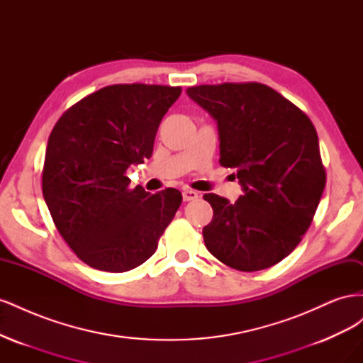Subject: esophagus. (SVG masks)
Returning <instances> with one entry per match:
<instances>
[{"mask_svg": "<svg viewBox=\"0 0 363 363\" xmlns=\"http://www.w3.org/2000/svg\"><path fill=\"white\" fill-rule=\"evenodd\" d=\"M182 195H183V201H194L199 199V192H195L192 189H183Z\"/></svg>", "mask_w": 363, "mask_h": 363, "instance_id": "1", "label": "esophagus"}]
</instances>
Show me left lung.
<instances>
[{"mask_svg": "<svg viewBox=\"0 0 363 363\" xmlns=\"http://www.w3.org/2000/svg\"><path fill=\"white\" fill-rule=\"evenodd\" d=\"M186 94L218 125L219 163L235 168L244 195L206 194L213 218L207 250L238 271L276 265L300 244L324 192L325 171L312 121L269 86L224 83Z\"/></svg>", "mask_w": 363, "mask_h": 363, "instance_id": "left-lung-1", "label": "left lung"}]
</instances>
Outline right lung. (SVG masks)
Listing matches in <instances>:
<instances>
[{"label":"right lung","mask_w":363,"mask_h":363,"mask_svg":"<svg viewBox=\"0 0 363 363\" xmlns=\"http://www.w3.org/2000/svg\"><path fill=\"white\" fill-rule=\"evenodd\" d=\"M182 87L113 84L65 112L48 138L42 192L59 233L86 265H142L182 204V194L128 189L125 171L150 159L162 118Z\"/></svg>","instance_id":"obj_1"}]
</instances>
